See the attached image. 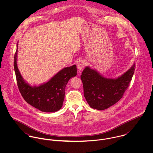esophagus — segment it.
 <instances>
[{
    "label": "esophagus",
    "mask_w": 153,
    "mask_h": 153,
    "mask_svg": "<svg viewBox=\"0 0 153 153\" xmlns=\"http://www.w3.org/2000/svg\"><path fill=\"white\" fill-rule=\"evenodd\" d=\"M77 68L79 71H81L85 66V61L84 59H81L78 61L77 64Z\"/></svg>",
    "instance_id": "obj_1"
}]
</instances>
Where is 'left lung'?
<instances>
[{
	"mask_svg": "<svg viewBox=\"0 0 153 153\" xmlns=\"http://www.w3.org/2000/svg\"><path fill=\"white\" fill-rule=\"evenodd\" d=\"M135 66L117 79L104 78L96 71L86 67L81 76L84 94L89 106L94 109L104 110L120 100L129 87Z\"/></svg>",
	"mask_w": 153,
	"mask_h": 153,
	"instance_id": "left-lung-1",
	"label": "left lung"
}]
</instances>
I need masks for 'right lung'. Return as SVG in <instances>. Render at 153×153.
<instances>
[{
	"mask_svg": "<svg viewBox=\"0 0 153 153\" xmlns=\"http://www.w3.org/2000/svg\"><path fill=\"white\" fill-rule=\"evenodd\" d=\"M17 52L18 47L15 53L13 65L17 85L23 99L42 112H55L61 109L65 98L66 85L71 78L76 75V65L64 68L48 82L39 87H32L23 79L19 72L16 64Z\"/></svg>",
	"mask_w": 153,
	"mask_h": 153,
	"instance_id": "1",
	"label": "right lung"
}]
</instances>
